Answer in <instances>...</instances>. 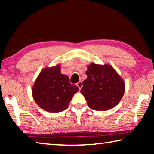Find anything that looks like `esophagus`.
<instances>
[{
  "label": "esophagus",
  "mask_w": 154,
  "mask_h": 154,
  "mask_svg": "<svg viewBox=\"0 0 154 154\" xmlns=\"http://www.w3.org/2000/svg\"><path fill=\"white\" fill-rule=\"evenodd\" d=\"M82 85H82V81H79V82L77 83V86L79 88V90H81V88H82Z\"/></svg>",
  "instance_id": "esophagus-1"
}]
</instances>
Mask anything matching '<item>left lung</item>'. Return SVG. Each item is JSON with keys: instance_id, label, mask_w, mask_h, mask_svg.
Wrapping results in <instances>:
<instances>
[{"instance_id": "1", "label": "left lung", "mask_w": 154, "mask_h": 154, "mask_svg": "<svg viewBox=\"0 0 154 154\" xmlns=\"http://www.w3.org/2000/svg\"><path fill=\"white\" fill-rule=\"evenodd\" d=\"M87 79L83 81L81 93L90 108L107 111L120 102L125 92V83L113 67L94 62L88 65Z\"/></svg>"}]
</instances>
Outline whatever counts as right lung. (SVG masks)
<instances>
[{
	"mask_svg": "<svg viewBox=\"0 0 154 154\" xmlns=\"http://www.w3.org/2000/svg\"><path fill=\"white\" fill-rule=\"evenodd\" d=\"M61 65L45 67L36 77L32 90L35 103L49 113H59L69 107L79 88L70 83L69 77L61 73Z\"/></svg>",
	"mask_w": 154,
	"mask_h": 154,
	"instance_id": "add662e5",
	"label": "right lung"
}]
</instances>
